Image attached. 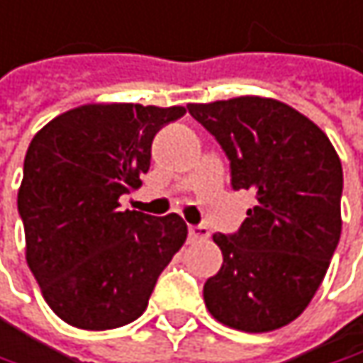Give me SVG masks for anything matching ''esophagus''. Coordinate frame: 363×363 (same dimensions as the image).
I'll list each match as a JSON object with an SVG mask.
<instances>
[{"instance_id": "obj_1", "label": "esophagus", "mask_w": 363, "mask_h": 363, "mask_svg": "<svg viewBox=\"0 0 363 363\" xmlns=\"http://www.w3.org/2000/svg\"><path fill=\"white\" fill-rule=\"evenodd\" d=\"M210 237V230L206 226H189V239L191 241H203Z\"/></svg>"}]
</instances>
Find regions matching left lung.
Returning <instances> with one entry per match:
<instances>
[{"label":"left lung","mask_w":363,"mask_h":363,"mask_svg":"<svg viewBox=\"0 0 363 363\" xmlns=\"http://www.w3.org/2000/svg\"><path fill=\"white\" fill-rule=\"evenodd\" d=\"M230 160L235 189L255 206L237 235H214L220 272L203 284L208 312L243 333H270L310 306L341 237L343 168L324 130L272 97L189 104Z\"/></svg>","instance_id":"left-lung-1"}]
</instances>
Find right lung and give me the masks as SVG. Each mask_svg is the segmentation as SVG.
I'll return each instance as SVG.
<instances>
[{
  "instance_id": "add662e5",
  "label": "right lung",
  "mask_w": 363,
  "mask_h": 363,
  "mask_svg": "<svg viewBox=\"0 0 363 363\" xmlns=\"http://www.w3.org/2000/svg\"><path fill=\"white\" fill-rule=\"evenodd\" d=\"M184 112L182 106L84 104L33 137L18 189L26 264L66 324L110 330L137 320L184 245L179 214L118 210L120 195L141 186L155 133Z\"/></svg>"
}]
</instances>
